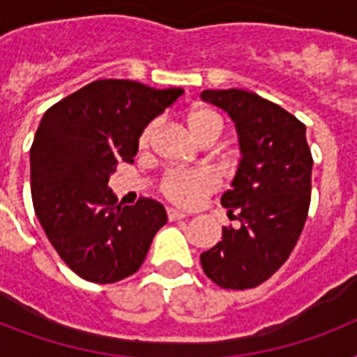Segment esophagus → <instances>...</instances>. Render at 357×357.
<instances>
[{
  "mask_svg": "<svg viewBox=\"0 0 357 357\" xmlns=\"http://www.w3.org/2000/svg\"><path fill=\"white\" fill-rule=\"evenodd\" d=\"M167 215H168V218H170V220H181V218L187 217L183 211H178V209H168Z\"/></svg>",
  "mask_w": 357,
  "mask_h": 357,
  "instance_id": "esophagus-1",
  "label": "esophagus"
}]
</instances>
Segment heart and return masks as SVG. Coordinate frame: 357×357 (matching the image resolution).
<instances>
[{
    "instance_id": "1",
    "label": "heart",
    "mask_w": 357,
    "mask_h": 357,
    "mask_svg": "<svg viewBox=\"0 0 357 357\" xmlns=\"http://www.w3.org/2000/svg\"><path fill=\"white\" fill-rule=\"evenodd\" d=\"M187 126L190 133L202 144H211L222 135L224 119L215 109L198 107L190 111L187 116ZM157 131V122L146 126L140 135V146L146 148L150 144ZM218 187L217 174L211 170H170L162 178L161 190L168 200L181 207L198 206L206 196H209Z\"/></svg>"
}]
</instances>
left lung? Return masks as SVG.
Instances as JSON below:
<instances>
[{"mask_svg":"<svg viewBox=\"0 0 357 357\" xmlns=\"http://www.w3.org/2000/svg\"><path fill=\"white\" fill-rule=\"evenodd\" d=\"M202 100L231 116L243 153L220 198L241 228H222V241L200 255L202 268L218 287H257L287 261L307 218L313 157L305 126L241 89L204 91Z\"/></svg>","mask_w":357,"mask_h":357,"instance_id":"1","label":"left lung"}]
</instances>
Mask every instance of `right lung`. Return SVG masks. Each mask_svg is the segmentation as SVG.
Listing matches in <instances>:
<instances>
[{
  "mask_svg": "<svg viewBox=\"0 0 357 357\" xmlns=\"http://www.w3.org/2000/svg\"><path fill=\"white\" fill-rule=\"evenodd\" d=\"M183 89H151L129 79H98L44 113L31 146V196L42 229L79 278L114 283L139 271L167 224L159 202L122 206L109 178L133 162L151 120Z\"/></svg>",
  "mask_w": 357,
  "mask_h": 357,
  "instance_id": "right-lung-1",
  "label": "right lung"
}]
</instances>
